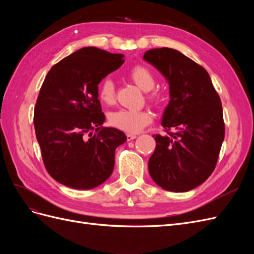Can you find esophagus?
<instances>
[{
  "instance_id": "esophagus-1",
  "label": "esophagus",
  "mask_w": 254,
  "mask_h": 254,
  "mask_svg": "<svg viewBox=\"0 0 254 254\" xmlns=\"http://www.w3.org/2000/svg\"><path fill=\"white\" fill-rule=\"evenodd\" d=\"M136 139V135L135 134H131V133H128L127 134V140L128 141H131V140H134Z\"/></svg>"
}]
</instances>
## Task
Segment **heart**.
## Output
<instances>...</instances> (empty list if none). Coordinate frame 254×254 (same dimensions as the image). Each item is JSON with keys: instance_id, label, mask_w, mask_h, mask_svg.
<instances>
[{"instance_id": "1", "label": "heart", "mask_w": 254, "mask_h": 254, "mask_svg": "<svg viewBox=\"0 0 254 254\" xmlns=\"http://www.w3.org/2000/svg\"><path fill=\"white\" fill-rule=\"evenodd\" d=\"M129 77L144 92H149L156 84L155 75L150 68L144 65H136L129 72ZM98 97L107 105L114 102L115 90L111 78H105L98 86ZM151 99L156 101L158 95H151ZM111 125L128 133H136L151 122V115L147 111L134 109H120L110 114Z\"/></svg>"}]
</instances>
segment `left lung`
Returning a JSON list of instances; mask_svg holds the SVG:
<instances>
[{
	"instance_id": "obj_1",
	"label": "left lung",
	"mask_w": 254,
	"mask_h": 254,
	"mask_svg": "<svg viewBox=\"0 0 254 254\" xmlns=\"http://www.w3.org/2000/svg\"><path fill=\"white\" fill-rule=\"evenodd\" d=\"M143 59L162 74L170 86V103L162 125L170 135H152L156 148L148 161L149 175L170 191H189L213 173L225 137L220 98L204 68L179 51L162 48Z\"/></svg>"
}]
</instances>
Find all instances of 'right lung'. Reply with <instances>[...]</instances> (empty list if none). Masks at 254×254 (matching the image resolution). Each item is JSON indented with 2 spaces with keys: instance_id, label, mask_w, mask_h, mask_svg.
Segmentation results:
<instances>
[{
  "instance_id": "add662e5",
  "label": "right lung",
  "mask_w": 254,
  "mask_h": 254,
  "mask_svg": "<svg viewBox=\"0 0 254 254\" xmlns=\"http://www.w3.org/2000/svg\"><path fill=\"white\" fill-rule=\"evenodd\" d=\"M123 58L82 48L54 65L43 81L35 107L36 136L48 173L65 187L94 189L113 172L115 149L127 137L103 126L98 84L124 64Z\"/></svg>"
}]
</instances>
